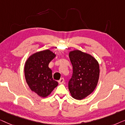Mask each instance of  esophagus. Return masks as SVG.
<instances>
[{
  "label": "esophagus",
  "mask_w": 125,
  "mask_h": 125,
  "mask_svg": "<svg viewBox=\"0 0 125 125\" xmlns=\"http://www.w3.org/2000/svg\"><path fill=\"white\" fill-rule=\"evenodd\" d=\"M64 79L62 78L58 81V83H59V84H63V83H64Z\"/></svg>",
  "instance_id": "esophagus-1"
}]
</instances>
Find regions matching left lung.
<instances>
[{"mask_svg": "<svg viewBox=\"0 0 125 125\" xmlns=\"http://www.w3.org/2000/svg\"><path fill=\"white\" fill-rule=\"evenodd\" d=\"M68 55L73 68L68 89L72 97L81 100L95 89L99 79V64L92 55L80 50L70 51Z\"/></svg>", "mask_w": 125, "mask_h": 125, "instance_id": "1", "label": "left lung"}]
</instances>
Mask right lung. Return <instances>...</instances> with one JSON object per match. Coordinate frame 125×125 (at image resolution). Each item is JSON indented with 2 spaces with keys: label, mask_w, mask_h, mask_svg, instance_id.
<instances>
[{
  "label": "right lung",
  "mask_w": 125,
  "mask_h": 125,
  "mask_svg": "<svg viewBox=\"0 0 125 125\" xmlns=\"http://www.w3.org/2000/svg\"><path fill=\"white\" fill-rule=\"evenodd\" d=\"M56 54L49 49L35 52L27 59L24 66V75L27 83L31 91L41 97L50 95L58 85L53 80L52 70L49 64Z\"/></svg>",
  "instance_id": "1"
}]
</instances>
